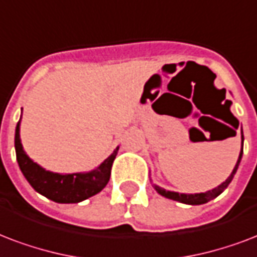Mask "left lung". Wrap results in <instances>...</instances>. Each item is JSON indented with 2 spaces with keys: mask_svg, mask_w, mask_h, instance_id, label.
Wrapping results in <instances>:
<instances>
[{
  "mask_svg": "<svg viewBox=\"0 0 257 257\" xmlns=\"http://www.w3.org/2000/svg\"><path fill=\"white\" fill-rule=\"evenodd\" d=\"M242 143H244V135H242V128H241V151H240V155H238V159L237 163L233 168V171L230 172V175L226 178V181L222 182L220 186H217L214 189L207 190L205 193H197V194H185V193H176V191H170V190H166L163 187H160L158 185H154V189L160 194V195H163L166 198L172 199V201H178V202L181 203H186V205H203V203L209 202L211 199H214L215 197H218L222 191H224L228 185L232 182L233 176L237 171L238 166H240V162H241L242 158Z\"/></svg>",
  "mask_w": 257,
  "mask_h": 257,
  "instance_id": "8db88e82",
  "label": "left lung"
}]
</instances>
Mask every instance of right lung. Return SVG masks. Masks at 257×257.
Instances as JSON below:
<instances>
[{
  "instance_id": "obj_1",
  "label": "right lung",
  "mask_w": 257,
  "mask_h": 257,
  "mask_svg": "<svg viewBox=\"0 0 257 257\" xmlns=\"http://www.w3.org/2000/svg\"><path fill=\"white\" fill-rule=\"evenodd\" d=\"M20 121L16 126L15 135L16 158L23 175L37 193L54 202L78 203L102 191L110 179L111 166L120 147H117L107 159L103 160L102 163L91 171L74 172V174H59V172L48 171L35 163L25 154L20 139Z\"/></svg>"
}]
</instances>
